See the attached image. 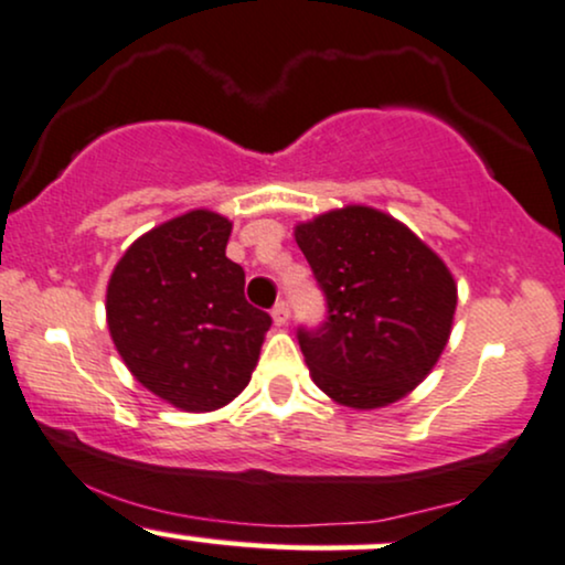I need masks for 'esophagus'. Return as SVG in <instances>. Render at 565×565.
Here are the masks:
<instances>
[{"instance_id": "esophagus-1", "label": "esophagus", "mask_w": 565, "mask_h": 565, "mask_svg": "<svg viewBox=\"0 0 565 565\" xmlns=\"http://www.w3.org/2000/svg\"><path fill=\"white\" fill-rule=\"evenodd\" d=\"M271 320H275L277 328H282V324L290 320V309H288V303H285V301H277V303H275V309H271Z\"/></svg>"}]
</instances>
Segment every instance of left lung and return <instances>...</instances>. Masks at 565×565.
Segmentation results:
<instances>
[{
	"instance_id": "1",
	"label": "left lung",
	"mask_w": 565,
	"mask_h": 565,
	"mask_svg": "<svg viewBox=\"0 0 565 565\" xmlns=\"http://www.w3.org/2000/svg\"><path fill=\"white\" fill-rule=\"evenodd\" d=\"M328 320L298 330L317 388L351 409L399 402L439 362L457 309V282L439 254L399 218L343 205L296 224Z\"/></svg>"
}]
</instances>
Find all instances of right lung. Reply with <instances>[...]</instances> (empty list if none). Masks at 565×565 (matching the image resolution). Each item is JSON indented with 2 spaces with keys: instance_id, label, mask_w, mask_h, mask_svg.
Wrapping results in <instances>:
<instances>
[{
  "instance_id": "obj_1",
  "label": "right lung",
  "mask_w": 565,
  "mask_h": 565,
  "mask_svg": "<svg viewBox=\"0 0 565 565\" xmlns=\"http://www.w3.org/2000/svg\"><path fill=\"white\" fill-rule=\"evenodd\" d=\"M232 222L209 209L158 224L113 269L105 311L129 373L184 413H214L248 386L271 317L245 301Z\"/></svg>"
}]
</instances>
